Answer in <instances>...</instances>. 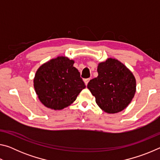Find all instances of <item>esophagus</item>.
Instances as JSON below:
<instances>
[{
    "mask_svg": "<svg viewBox=\"0 0 160 160\" xmlns=\"http://www.w3.org/2000/svg\"><path fill=\"white\" fill-rule=\"evenodd\" d=\"M90 80V78H88V79H85V80H84V82H85V84L86 85H88V84Z\"/></svg>",
    "mask_w": 160,
    "mask_h": 160,
    "instance_id": "34e87169",
    "label": "esophagus"
}]
</instances>
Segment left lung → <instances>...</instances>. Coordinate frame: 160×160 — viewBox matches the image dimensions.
I'll return each instance as SVG.
<instances>
[{"mask_svg":"<svg viewBox=\"0 0 160 160\" xmlns=\"http://www.w3.org/2000/svg\"><path fill=\"white\" fill-rule=\"evenodd\" d=\"M98 76L88 85L99 107L108 113H118L131 102L136 92V80L125 65L109 58L97 66Z\"/></svg>","mask_w":160,"mask_h":160,"instance_id":"obj_1","label":"left lung"}]
</instances>
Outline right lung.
<instances>
[{
	"label": "right lung",
	"instance_id": "right-lung-1",
	"mask_svg": "<svg viewBox=\"0 0 160 160\" xmlns=\"http://www.w3.org/2000/svg\"><path fill=\"white\" fill-rule=\"evenodd\" d=\"M75 61L59 56L42 64L34 78V88L39 101L46 107L61 110L73 103L85 83Z\"/></svg>",
	"mask_w": 160,
	"mask_h": 160
}]
</instances>
